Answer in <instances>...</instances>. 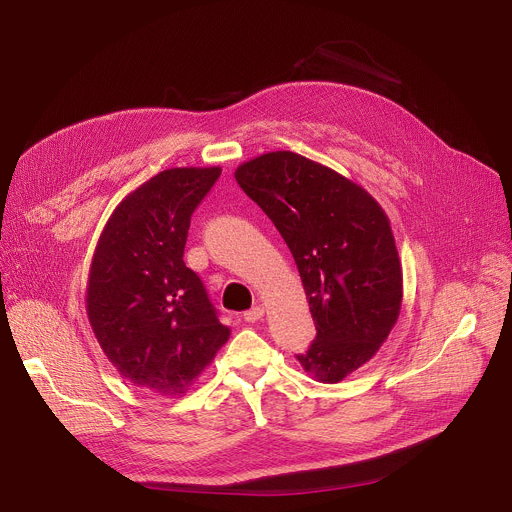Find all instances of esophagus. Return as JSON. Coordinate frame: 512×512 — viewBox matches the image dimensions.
<instances>
[{"instance_id": "obj_1", "label": "esophagus", "mask_w": 512, "mask_h": 512, "mask_svg": "<svg viewBox=\"0 0 512 512\" xmlns=\"http://www.w3.org/2000/svg\"><path fill=\"white\" fill-rule=\"evenodd\" d=\"M263 314H265V310H263V306H253V308H251V310H247V312H245V320H247V322H251V324H253V322H257V320H261V318H263Z\"/></svg>"}]
</instances>
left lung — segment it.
<instances>
[{
    "mask_svg": "<svg viewBox=\"0 0 512 512\" xmlns=\"http://www.w3.org/2000/svg\"><path fill=\"white\" fill-rule=\"evenodd\" d=\"M296 259L316 340L298 354L320 383L369 362L393 330L403 300L389 218L352 180L294 152H271L235 172Z\"/></svg>",
    "mask_w": 512,
    "mask_h": 512,
    "instance_id": "8db88e82",
    "label": "left lung"
}]
</instances>
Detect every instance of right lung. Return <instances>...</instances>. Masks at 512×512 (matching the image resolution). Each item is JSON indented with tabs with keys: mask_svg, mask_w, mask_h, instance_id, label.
Returning a JSON list of instances; mask_svg holds the SVG:
<instances>
[{
	"mask_svg": "<svg viewBox=\"0 0 512 512\" xmlns=\"http://www.w3.org/2000/svg\"><path fill=\"white\" fill-rule=\"evenodd\" d=\"M221 168H172L125 196L107 221L89 273L91 328L119 375L176 397L200 377L231 330L184 263L190 216Z\"/></svg>",
	"mask_w": 512,
	"mask_h": 512,
	"instance_id": "add662e5",
	"label": "right lung"
}]
</instances>
